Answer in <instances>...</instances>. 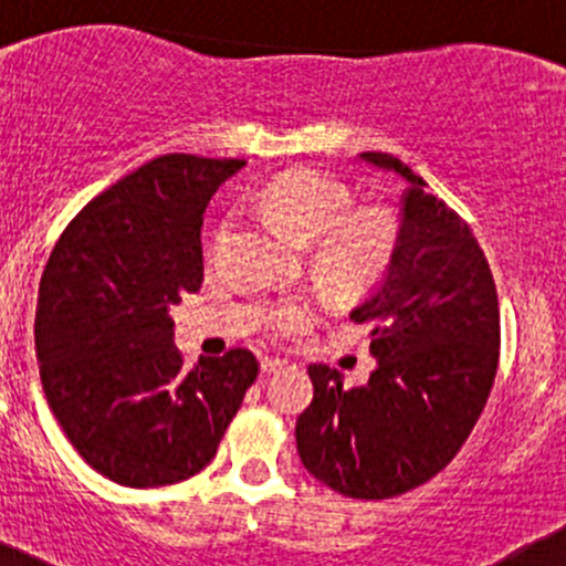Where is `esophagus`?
<instances>
[{"label":"esophagus","instance_id":"1","mask_svg":"<svg viewBox=\"0 0 566 566\" xmlns=\"http://www.w3.org/2000/svg\"><path fill=\"white\" fill-rule=\"evenodd\" d=\"M282 367H284L282 359H271V356H263L261 359L263 373H276V369H282Z\"/></svg>","mask_w":566,"mask_h":566}]
</instances>
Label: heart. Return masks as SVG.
I'll use <instances>...</instances> for the list:
<instances>
[{"mask_svg": "<svg viewBox=\"0 0 566 566\" xmlns=\"http://www.w3.org/2000/svg\"><path fill=\"white\" fill-rule=\"evenodd\" d=\"M348 186L333 175L287 170L258 193L263 216L282 223L301 242H314V263L343 290H361L378 282L396 250V220L380 207H350ZM229 233V223L216 229V244ZM311 297H290L271 305L265 322L276 333H292L314 319Z\"/></svg>", "mask_w": 566, "mask_h": 566, "instance_id": "heart-1", "label": "heart"}]
</instances>
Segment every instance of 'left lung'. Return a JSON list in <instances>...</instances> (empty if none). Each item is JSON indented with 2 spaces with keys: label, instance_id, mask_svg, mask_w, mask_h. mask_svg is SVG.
<instances>
[{
  "label": "left lung",
  "instance_id": "8db88e82",
  "mask_svg": "<svg viewBox=\"0 0 566 566\" xmlns=\"http://www.w3.org/2000/svg\"><path fill=\"white\" fill-rule=\"evenodd\" d=\"M407 180L386 276L350 319L373 324L378 367L359 388L311 365L314 401L297 418L305 471L356 500L405 495L465 444L497 373V290L469 223L391 154H359Z\"/></svg>",
  "mask_w": 566,
  "mask_h": 566
}]
</instances>
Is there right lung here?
I'll list each match as a JSON object with an SVG mask.
<instances>
[{"mask_svg": "<svg viewBox=\"0 0 566 566\" xmlns=\"http://www.w3.org/2000/svg\"><path fill=\"white\" fill-rule=\"evenodd\" d=\"M244 165L151 159L71 220L39 282L48 405L87 465L116 484H178L210 465L258 378L247 348L184 365L170 319V305L205 279L207 205Z\"/></svg>", "mask_w": 566, "mask_h": 566, "instance_id": "obj_1", "label": "right lung"}]
</instances>
